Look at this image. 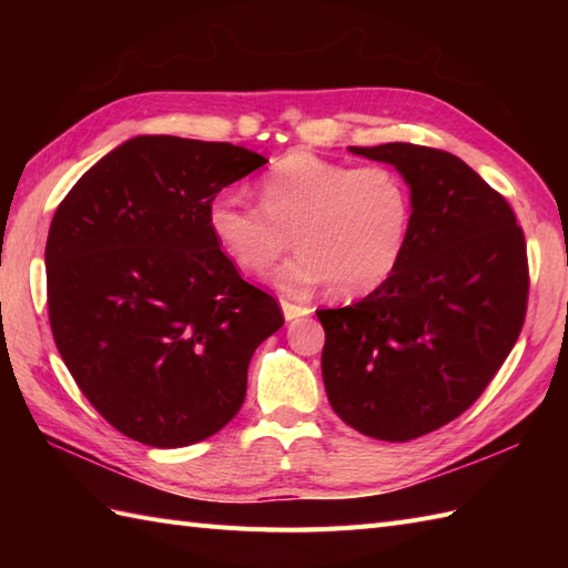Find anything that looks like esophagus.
Wrapping results in <instances>:
<instances>
[{
    "mask_svg": "<svg viewBox=\"0 0 568 568\" xmlns=\"http://www.w3.org/2000/svg\"><path fill=\"white\" fill-rule=\"evenodd\" d=\"M281 307H283V317L287 322L300 320V317H307L310 312H312L307 305H295V303H291V300H281Z\"/></svg>",
    "mask_w": 568,
    "mask_h": 568,
    "instance_id": "esophagus-1",
    "label": "esophagus"
}]
</instances>
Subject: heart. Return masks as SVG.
I'll return each instance as SVG.
<instances>
[{
  "mask_svg": "<svg viewBox=\"0 0 568 568\" xmlns=\"http://www.w3.org/2000/svg\"><path fill=\"white\" fill-rule=\"evenodd\" d=\"M261 207L220 192L207 207L216 244L239 268L258 273L293 244L291 261L268 273L287 293L329 283L342 300L364 297L395 273L407 246L413 197L393 168H354L293 151L258 180Z\"/></svg>",
  "mask_w": 568,
  "mask_h": 568,
  "instance_id": "1",
  "label": "heart"
}]
</instances>
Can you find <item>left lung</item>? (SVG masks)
Returning a JSON list of instances; mask_svg holds the SVG:
<instances>
[{
  "instance_id": "1",
  "label": "left lung",
  "mask_w": 568,
  "mask_h": 568,
  "mask_svg": "<svg viewBox=\"0 0 568 568\" xmlns=\"http://www.w3.org/2000/svg\"><path fill=\"white\" fill-rule=\"evenodd\" d=\"M390 163L413 222L395 273L356 305L317 310L322 378L348 427L409 442L474 405L520 336L527 246L510 204L456 155L415 146H348Z\"/></svg>"
}]
</instances>
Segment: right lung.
Here are the masks:
<instances>
[{"label": "right lung", "instance_id": "1", "mask_svg": "<svg viewBox=\"0 0 568 568\" xmlns=\"http://www.w3.org/2000/svg\"><path fill=\"white\" fill-rule=\"evenodd\" d=\"M268 163L232 143L134 136L58 204L48 320L72 378L126 437L175 449L239 413L256 346L283 327L210 234L222 187Z\"/></svg>", "mask_w": 568, "mask_h": 568}]
</instances>
